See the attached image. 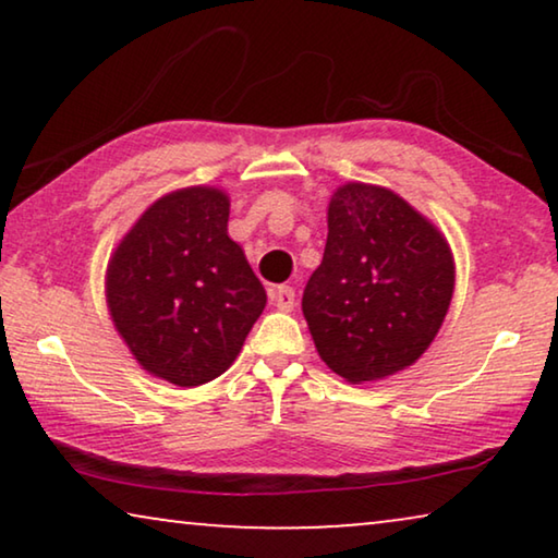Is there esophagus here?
Here are the masks:
<instances>
[{
    "instance_id": "1",
    "label": "esophagus",
    "mask_w": 558,
    "mask_h": 558,
    "mask_svg": "<svg viewBox=\"0 0 558 558\" xmlns=\"http://www.w3.org/2000/svg\"><path fill=\"white\" fill-rule=\"evenodd\" d=\"M269 296H271V302L277 304L279 310H284V312L294 310V304H296V294H294V289H292V287H287V284L271 287V289H269Z\"/></svg>"
}]
</instances>
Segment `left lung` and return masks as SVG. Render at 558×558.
<instances>
[{
    "instance_id": "1",
    "label": "left lung",
    "mask_w": 558,
    "mask_h": 558,
    "mask_svg": "<svg viewBox=\"0 0 558 558\" xmlns=\"http://www.w3.org/2000/svg\"><path fill=\"white\" fill-rule=\"evenodd\" d=\"M452 292V251L407 201L363 182L335 193L302 312L338 376L363 384L414 363L445 323Z\"/></svg>"
}]
</instances>
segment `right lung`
I'll list each match as a JSON object with an SVG mask.
<instances>
[{
    "instance_id": "obj_1",
    "label": "right lung",
    "mask_w": 558,
    "mask_h": 558,
    "mask_svg": "<svg viewBox=\"0 0 558 558\" xmlns=\"http://www.w3.org/2000/svg\"><path fill=\"white\" fill-rule=\"evenodd\" d=\"M113 325L144 371L201 386L235 361L266 292L228 239V197L187 187L157 201L106 274Z\"/></svg>"
}]
</instances>
